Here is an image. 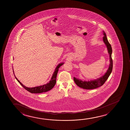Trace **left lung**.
<instances>
[{"label": "left lung", "mask_w": 130, "mask_h": 130, "mask_svg": "<svg viewBox=\"0 0 130 130\" xmlns=\"http://www.w3.org/2000/svg\"><path fill=\"white\" fill-rule=\"evenodd\" d=\"M103 36H104L103 37V42L107 46V49L108 51V53L109 55L110 64L107 70V72L105 73V74L103 75V76L94 80H91L90 81L89 80L83 81L78 78H76L75 77H74V80L75 84L79 87H81L83 89H87V90L95 89L96 88H98L101 86L105 83V82L106 81L107 78H108L109 77L112 72V68H113V61H112V57H111V54L112 53V47L107 40V36L105 32L104 31H103Z\"/></svg>", "instance_id": "left-lung-1"}]
</instances>
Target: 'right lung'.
<instances>
[{"label":"right lung","instance_id":"right-lung-1","mask_svg":"<svg viewBox=\"0 0 130 130\" xmlns=\"http://www.w3.org/2000/svg\"><path fill=\"white\" fill-rule=\"evenodd\" d=\"M64 64V62H61L60 63H59L57 67H56L55 70L54 71L52 76V77L51 79L48 83L46 84H44L43 85L40 86H37L36 87H26L25 86L23 85V84H22L21 82H20L19 80H18L17 78H16L15 75H14V70L13 69V71L14 73L15 78L16 79V80L18 81V82L20 84V85L26 89V90L28 91L29 92L31 93H41L45 92H47L48 91H50L51 89H52L55 86L56 84V76H57V73L59 71V68L62 65Z\"/></svg>","mask_w":130,"mask_h":130}]
</instances>
